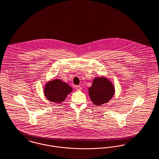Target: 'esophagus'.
<instances>
[{
    "label": "esophagus",
    "instance_id": "1",
    "mask_svg": "<svg viewBox=\"0 0 159 159\" xmlns=\"http://www.w3.org/2000/svg\"><path fill=\"white\" fill-rule=\"evenodd\" d=\"M76 89L77 91H80L82 89V88L80 86H76Z\"/></svg>",
    "mask_w": 159,
    "mask_h": 159
}]
</instances>
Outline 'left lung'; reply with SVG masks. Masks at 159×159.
Segmentation results:
<instances>
[{
	"instance_id": "left-lung-1",
	"label": "left lung",
	"mask_w": 159,
	"mask_h": 159,
	"mask_svg": "<svg viewBox=\"0 0 159 159\" xmlns=\"http://www.w3.org/2000/svg\"><path fill=\"white\" fill-rule=\"evenodd\" d=\"M89 95L93 104L101 106L106 104L114 95V86L106 77H97L88 89Z\"/></svg>"
}]
</instances>
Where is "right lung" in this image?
I'll list each match as a JSON object with an SVG mask.
<instances>
[{
  "mask_svg": "<svg viewBox=\"0 0 159 159\" xmlns=\"http://www.w3.org/2000/svg\"><path fill=\"white\" fill-rule=\"evenodd\" d=\"M72 91V88L67 83L57 79L46 83L43 92L49 101L55 103H61L66 99L68 93Z\"/></svg>",
  "mask_w": 159,
  "mask_h": 159,
  "instance_id": "1",
  "label": "right lung"
}]
</instances>
